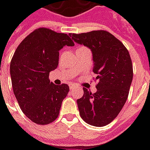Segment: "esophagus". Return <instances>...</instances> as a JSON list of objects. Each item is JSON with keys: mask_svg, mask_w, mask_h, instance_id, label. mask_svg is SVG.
<instances>
[{"mask_svg": "<svg viewBox=\"0 0 150 150\" xmlns=\"http://www.w3.org/2000/svg\"><path fill=\"white\" fill-rule=\"evenodd\" d=\"M69 88H70V89H73V88H76V85H75L74 83H70L69 84Z\"/></svg>", "mask_w": 150, "mask_h": 150, "instance_id": "esophagus-1", "label": "esophagus"}]
</instances>
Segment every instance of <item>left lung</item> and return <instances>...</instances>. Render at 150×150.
Segmentation results:
<instances>
[{
    "mask_svg": "<svg viewBox=\"0 0 150 150\" xmlns=\"http://www.w3.org/2000/svg\"><path fill=\"white\" fill-rule=\"evenodd\" d=\"M75 42L90 48L97 91L92 94L83 88L77 100L81 118L88 125L102 127L116 118L125 104L132 83V60L126 47L109 32L94 30L69 34Z\"/></svg>",
    "mask_w": 150,
    "mask_h": 150,
    "instance_id": "1",
    "label": "left lung"
}]
</instances>
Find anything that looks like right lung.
Returning <instances> with one entry per match:
<instances>
[{
    "label": "right lung",
    "instance_id": "1",
    "mask_svg": "<svg viewBox=\"0 0 150 150\" xmlns=\"http://www.w3.org/2000/svg\"><path fill=\"white\" fill-rule=\"evenodd\" d=\"M74 45L67 34L38 28L15 50L10 62L13 93L25 115L38 125H48L59 116L69 86L54 84L49 74L59 65V50Z\"/></svg>",
    "mask_w": 150,
    "mask_h": 150
}]
</instances>
